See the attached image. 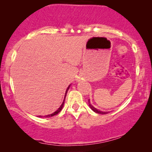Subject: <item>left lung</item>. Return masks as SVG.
<instances>
[{
	"instance_id": "1",
	"label": "left lung",
	"mask_w": 152,
	"mask_h": 152,
	"mask_svg": "<svg viewBox=\"0 0 152 152\" xmlns=\"http://www.w3.org/2000/svg\"><path fill=\"white\" fill-rule=\"evenodd\" d=\"M88 104H89V106H90V108L92 109V110L94 111V112H95V113H99V114H104H104H108V113H109V112H104V111H101L99 110H98V109H96V108H94V107L93 106L92 104H91L90 99L88 100Z\"/></svg>"
}]
</instances>
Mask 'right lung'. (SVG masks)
Instances as JSON below:
<instances>
[{
	"label": "right lung",
	"mask_w": 152,
	"mask_h": 152,
	"mask_svg": "<svg viewBox=\"0 0 152 152\" xmlns=\"http://www.w3.org/2000/svg\"><path fill=\"white\" fill-rule=\"evenodd\" d=\"M70 86H71V85H69V87L67 88V89H66V92H65V94H64V98L63 102H62V104H61V106H60V108H58L57 110L55 111V112H54V113H53L52 114L47 115H44V116H38V117H53V116H54V115H56L58 114V113H59L60 112V111H61V110L62 109V108H63V106H64V99H65V97H66V93H67V91H68V90H69V88H70Z\"/></svg>",
	"instance_id": "add662e5"
}]
</instances>
